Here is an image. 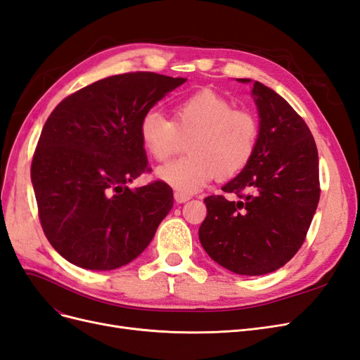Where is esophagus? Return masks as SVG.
Returning <instances> with one entry per match:
<instances>
[{
  "mask_svg": "<svg viewBox=\"0 0 360 360\" xmlns=\"http://www.w3.org/2000/svg\"><path fill=\"white\" fill-rule=\"evenodd\" d=\"M174 200H176L177 202H186L191 200V195H184V193H180V192H174Z\"/></svg>",
  "mask_w": 360,
  "mask_h": 360,
  "instance_id": "34e87169",
  "label": "esophagus"
}]
</instances>
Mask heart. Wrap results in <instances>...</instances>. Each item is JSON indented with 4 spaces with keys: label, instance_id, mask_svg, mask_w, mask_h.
Listing matches in <instances>:
<instances>
[{
    "label": "heart",
    "instance_id": "b5f03b06",
    "mask_svg": "<svg viewBox=\"0 0 360 360\" xmlns=\"http://www.w3.org/2000/svg\"><path fill=\"white\" fill-rule=\"evenodd\" d=\"M188 138V156L158 168L156 176L177 192L191 195L216 176L233 179L252 160L259 139L257 117L234 110L225 97L210 90L195 93L174 106L172 120L147 111L139 122V138L158 162L169 159Z\"/></svg>",
    "mask_w": 360,
    "mask_h": 360
}]
</instances>
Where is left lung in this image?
<instances>
[{
  "label": "left lung",
  "mask_w": 360,
  "mask_h": 360,
  "mask_svg": "<svg viewBox=\"0 0 360 360\" xmlns=\"http://www.w3.org/2000/svg\"><path fill=\"white\" fill-rule=\"evenodd\" d=\"M252 96L258 147L249 165L222 188L238 200L207 197L198 231L213 261L245 276L270 274L296 255L320 200L319 151L309 127L269 86L255 82Z\"/></svg>",
  "instance_id": "1"
}]
</instances>
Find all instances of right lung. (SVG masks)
Instances as JSON below:
<instances>
[{"instance_id":"add662e5","label":"right lung","mask_w":360,"mask_h":360,"mask_svg":"<svg viewBox=\"0 0 360 360\" xmlns=\"http://www.w3.org/2000/svg\"><path fill=\"white\" fill-rule=\"evenodd\" d=\"M186 82L153 72L114 75L70 94L48 117L31 163L40 224L72 264L112 270L150 245L174 204L160 180L130 189L148 171L139 122Z\"/></svg>"}]
</instances>
